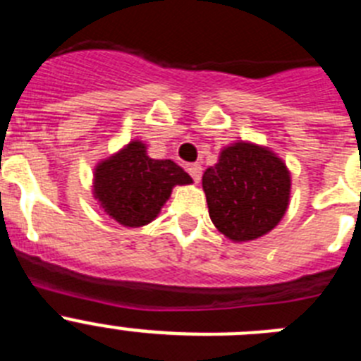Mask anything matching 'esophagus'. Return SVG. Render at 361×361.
<instances>
[{"label": "esophagus", "instance_id": "1", "mask_svg": "<svg viewBox=\"0 0 361 361\" xmlns=\"http://www.w3.org/2000/svg\"><path fill=\"white\" fill-rule=\"evenodd\" d=\"M188 173L191 175V178L199 183L200 177H202V166L200 164H188Z\"/></svg>", "mask_w": 361, "mask_h": 361}]
</instances>
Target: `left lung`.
<instances>
[{"mask_svg": "<svg viewBox=\"0 0 361 361\" xmlns=\"http://www.w3.org/2000/svg\"><path fill=\"white\" fill-rule=\"evenodd\" d=\"M209 219L224 237L247 242L279 224L289 206L291 175L271 149L235 142L204 171Z\"/></svg>", "mask_w": 361, "mask_h": 361, "instance_id": "8db88e82", "label": "left lung"}]
</instances>
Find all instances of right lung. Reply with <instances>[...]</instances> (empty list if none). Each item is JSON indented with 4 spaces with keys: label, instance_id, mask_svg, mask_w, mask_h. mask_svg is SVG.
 <instances>
[{
    "label": "right lung",
    "instance_id": "add662e5",
    "mask_svg": "<svg viewBox=\"0 0 361 361\" xmlns=\"http://www.w3.org/2000/svg\"><path fill=\"white\" fill-rule=\"evenodd\" d=\"M191 183L180 166L148 157L145 142L132 141L95 166L94 197L116 222L141 228L159 215L173 186Z\"/></svg>",
    "mask_w": 361,
    "mask_h": 361
}]
</instances>
